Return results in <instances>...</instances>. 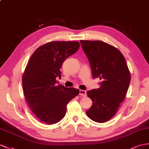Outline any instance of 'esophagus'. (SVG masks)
<instances>
[{
  "instance_id": "obj_1",
  "label": "esophagus",
  "mask_w": 149,
  "mask_h": 149,
  "mask_svg": "<svg viewBox=\"0 0 149 149\" xmlns=\"http://www.w3.org/2000/svg\"><path fill=\"white\" fill-rule=\"evenodd\" d=\"M79 95H81V96L83 97H85L87 96V93L86 91H84V90H80L79 91Z\"/></svg>"
}]
</instances>
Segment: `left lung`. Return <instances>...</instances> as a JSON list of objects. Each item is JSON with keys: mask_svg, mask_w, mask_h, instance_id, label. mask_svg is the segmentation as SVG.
Instances as JSON below:
<instances>
[{"mask_svg": "<svg viewBox=\"0 0 149 149\" xmlns=\"http://www.w3.org/2000/svg\"><path fill=\"white\" fill-rule=\"evenodd\" d=\"M80 42L89 59L93 78L101 81L100 88L87 92L93 104L86 114L94 121L104 123L114 116L123 101L130 73L125 57L113 46L102 41Z\"/></svg>", "mask_w": 149, "mask_h": 149, "instance_id": "1", "label": "left lung"}]
</instances>
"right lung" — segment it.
<instances>
[{
  "label": "right lung",
  "instance_id": "right-lung-1",
  "mask_svg": "<svg viewBox=\"0 0 149 149\" xmlns=\"http://www.w3.org/2000/svg\"><path fill=\"white\" fill-rule=\"evenodd\" d=\"M78 41H52L38 48L29 60L22 83L30 109L38 120L52 125L63 118L67 105L79 94L74 87L56 85L67 57L79 48Z\"/></svg>",
  "mask_w": 149,
  "mask_h": 149
}]
</instances>
